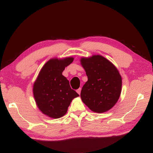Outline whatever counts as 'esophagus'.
I'll return each mask as SVG.
<instances>
[{
	"label": "esophagus",
	"instance_id": "obj_1",
	"mask_svg": "<svg viewBox=\"0 0 153 153\" xmlns=\"http://www.w3.org/2000/svg\"><path fill=\"white\" fill-rule=\"evenodd\" d=\"M81 88H79V89L76 90V92H77V93H78L79 94H81Z\"/></svg>",
	"mask_w": 153,
	"mask_h": 153
}]
</instances>
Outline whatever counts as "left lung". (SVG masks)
Listing matches in <instances>:
<instances>
[{"instance_id":"left-lung-1","label":"left lung","mask_w":153,"mask_h":153,"mask_svg":"<svg viewBox=\"0 0 153 153\" xmlns=\"http://www.w3.org/2000/svg\"><path fill=\"white\" fill-rule=\"evenodd\" d=\"M80 62L88 76L81 92L82 101L94 112L108 111L121 94L122 79L119 70L101 55L81 57Z\"/></svg>"}]
</instances>
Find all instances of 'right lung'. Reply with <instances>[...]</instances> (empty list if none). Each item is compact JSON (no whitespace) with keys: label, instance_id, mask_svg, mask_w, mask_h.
<instances>
[{"label":"right lung","instance_id":"obj_1","mask_svg":"<svg viewBox=\"0 0 153 153\" xmlns=\"http://www.w3.org/2000/svg\"><path fill=\"white\" fill-rule=\"evenodd\" d=\"M73 57L50 59L40 70L33 85L35 102L41 112L53 119L64 116L70 103L79 95L71 89L69 81L62 72Z\"/></svg>","mask_w":153,"mask_h":153}]
</instances>
